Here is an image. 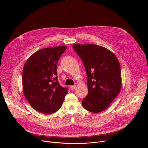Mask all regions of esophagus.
I'll use <instances>...</instances> for the list:
<instances>
[{
    "label": "esophagus",
    "instance_id": "esophagus-1",
    "mask_svg": "<svg viewBox=\"0 0 148 148\" xmlns=\"http://www.w3.org/2000/svg\"><path fill=\"white\" fill-rule=\"evenodd\" d=\"M76 85H71V86H70V88H71V90H74L75 89H76Z\"/></svg>",
    "mask_w": 148,
    "mask_h": 148
}]
</instances>
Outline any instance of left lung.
<instances>
[{"instance_id": "left-lung-1", "label": "left lung", "mask_w": 148, "mask_h": 148, "mask_svg": "<svg viewBox=\"0 0 148 148\" xmlns=\"http://www.w3.org/2000/svg\"><path fill=\"white\" fill-rule=\"evenodd\" d=\"M87 75L88 95L82 105L89 112L106 110L121 88V73L115 55L104 47L93 44H73Z\"/></svg>"}]
</instances>
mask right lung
Instances as JSON below:
<instances>
[{"label": "right lung", "mask_w": 148, "mask_h": 148, "mask_svg": "<svg viewBox=\"0 0 148 148\" xmlns=\"http://www.w3.org/2000/svg\"><path fill=\"white\" fill-rule=\"evenodd\" d=\"M67 47L46 48L32 54L24 64L22 84L24 96L31 106L51 114L63 104L68 89L58 82L56 65Z\"/></svg>", "instance_id": "obj_1"}]
</instances>
